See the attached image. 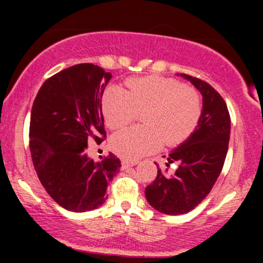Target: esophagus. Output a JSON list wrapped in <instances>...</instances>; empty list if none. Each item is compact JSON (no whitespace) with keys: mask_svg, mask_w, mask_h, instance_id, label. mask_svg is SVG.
<instances>
[{"mask_svg":"<svg viewBox=\"0 0 263 263\" xmlns=\"http://www.w3.org/2000/svg\"><path fill=\"white\" fill-rule=\"evenodd\" d=\"M122 170H127V168L134 167V165L137 164V162H129V161H122Z\"/></svg>","mask_w":263,"mask_h":263,"instance_id":"1","label":"esophagus"}]
</instances>
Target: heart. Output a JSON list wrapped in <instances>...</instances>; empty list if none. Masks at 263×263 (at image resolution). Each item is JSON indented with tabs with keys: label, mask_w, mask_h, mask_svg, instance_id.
I'll return each instance as SVG.
<instances>
[{
	"label": "heart",
	"mask_w": 263,
	"mask_h": 263,
	"mask_svg": "<svg viewBox=\"0 0 263 263\" xmlns=\"http://www.w3.org/2000/svg\"><path fill=\"white\" fill-rule=\"evenodd\" d=\"M123 90L110 86L102 95V112L111 129L125 127L141 116L142 126L114 135L110 147L129 161L155 152L162 143L176 146L194 132L201 116L200 96L193 87L162 77H142L126 81Z\"/></svg>",
	"instance_id": "b5f03b06"
}]
</instances>
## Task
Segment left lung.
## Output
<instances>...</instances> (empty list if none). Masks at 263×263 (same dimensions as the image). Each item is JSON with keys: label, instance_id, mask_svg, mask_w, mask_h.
<instances>
[{"label": "left lung", "instance_id": "obj_1", "mask_svg": "<svg viewBox=\"0 0 263 263\" xmlns=\"http://www.w3.org/2000/svg\"><path fill=\"white\" fill-rule=\"evenodd\" d=\"M182 77L203 95V112L192 136L168 156L165 165L177 163L176 172L170 176L157 165L156 179L146 188L151 206L167 215L188 213L208 197L221 173L230 140V114L221 95L206 81Z\"/></svg>", "mask_w": 263, "mask_h": 263}]
</instances>
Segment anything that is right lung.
Masks as SVG:
<instances>
[{"label":"right lung","instance_id":"right-lung-1","mask_svg":"<svg viewBox=\"0 0 263 263\" xmlns=\"http://www.w3.org/2000/svg\"><path fill=\"white\" fill-rule=\"evenodd\" d=\"M110 73L83 63L47 79L32 106L29 149L42 185L55 203L83 213L105 203L110 180L121 162L108 153L100 162L87 158V141L106 138L101 99Z\"/></svg>","mask_w":263,"mask_h":263}]
</instances>
